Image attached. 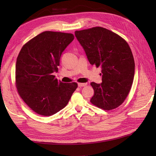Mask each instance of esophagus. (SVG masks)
<instances>
[{"instance_id":"obj_1","label":"esophagus","mask_w":156,"mask_h":156,"mask_svg":"<svg viewBox=\"0 0 156 156\" xmlns=\"http://www.w3.org/2000/svg\"><path fill=\"white\" fill-rule=\"evenodd\" d=\"M87 83H78V86L79 87H85V86H87Z\"/></svg>"}]
</instances>
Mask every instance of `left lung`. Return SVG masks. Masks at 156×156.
<instances>
[{"label":"left lung","mask_w":156,"mask_h":156,"mask_svg":"<svg viewBox=\"0 0 156 156\" xmlns=\"http://www.w3.org/2000/svg\"><path fill=\"white\" fill-rule=\"evenodd\" d=\"M75 37L89 62L101 66L102 83H91L94 94L90 102L103 110H112L124 101L134 78L135 62L126 41L105 28L76 30Z\"/></svg>","instance_id":"obj_1"}]
</instances>
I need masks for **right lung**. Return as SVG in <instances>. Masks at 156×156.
<instances>
[{
    "label": "right lung",
    "mask_w": 156,
    "mask_h": 156,
    "mask_svg": "<svg viewBox=\"0 0 156 156\" xmlns=\"http://www.w3.org/2000/svg\"><path fill=\"white\" fill-rule=\"evenodd\" d=\"M74 39L70 33L45 31L23 46L17 58L16 83L19 94L37 114L51 116L67 105L77 88L55 78L61 55Z\"/></svg>",
    "instance_id": "1"
}]
</instances>
